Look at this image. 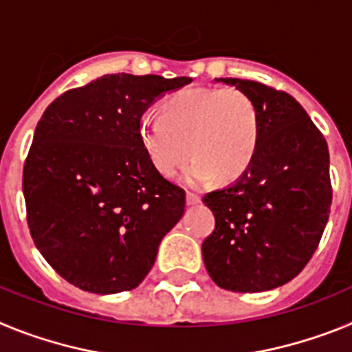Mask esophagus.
<instances>
[{"mask_svg": "<svg viewBox=\"0 0 352 352\" xmlns=\"http://www.w3.org/2000/svg\"><path fill=\"white\" fill-rule=\"evenodd\" d=\"M201 203V197L197 194H192V192H186V206H195V204Z\"/></svg>", "mask_w": 352, "mask_h": 352, "instance_id": "esophagus-1", "label": "esophagus"}]
</instances>
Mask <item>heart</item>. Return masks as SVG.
Instances as JSON below:
<instances>
[{
    "label": "heart",
    "instance_id": "b5f03b06",
    "mask_svg": "<svg viewBox=\"0 0 352 352\" xmlns=\"http://www.w3.org/2000/svg\"><path fill=\"white\" fill-rule=\"evenodd\" d=\"M259 111L234 88L182 89L167 96L160 116H144L139 139L151 166L166 178L195 158L185 179L201 185L236 179L252 166L259 146Z\"/></svg>",
    "mask_w": 352,
    "mask_h": 352
}]
</instances>
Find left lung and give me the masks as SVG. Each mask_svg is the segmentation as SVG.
<instances>
[{
  "label": "left lung",
  "instance_id": "left-lung-1",
  "mask_svg": "<svg viewBox=\"0 0 352 352\" xmlns=\"http://www.w3.org/2000/svg\"><path fill=\"white\" fill-rule=\"evenodd\" d=\"M248 95L261 135L252 166L204 195L214 231L203 243L208 273L232 292H264L307 266L331 206L326 139L291 95L256 80L214 79Z\"/></svg>",
  "mask_w": 352,
  "mask_h": 352
}]
</instances>
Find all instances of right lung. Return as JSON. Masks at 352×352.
I'll return each instance as SVG.
<instances>
[{"label":"right lung","instance_id":"1","mask_svg":"<svg viewBox=\"0 0 352 352\" xmlns=\"http://www.w3.org/2000/svg\"><path fill=\"white\" fill-rule=\"evenodd\" d=\"M190 77L113 74L56 98L36 125L23 173L28 226L58 275L95 294L138 287L185 192L149 162L142 114Z\"/></svg>","mask_w":352,"mask_h":352}]
</instances>
